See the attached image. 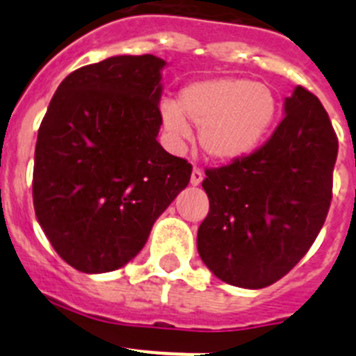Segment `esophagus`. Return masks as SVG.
Here are the masks:
<instances>
[{"label":"esophagus","mask_w":356,"mask_h":356,"mask_svg":"<svg viewBox=\"0 0 356 356\" xmlns=\"http://www.w3.org/2000/svg\"><path fill=\"white\" fill-rule=\"evenodd\" d=\"M201 181H203V171H201L200 168H194L193 169V175H191V185H200Z\"/></svg>","instance_id":"obj_1"}]
</instances>
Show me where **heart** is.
Masks as SVG:
<instances>
[{"label":"heart","mask_w":356,"mask_h":356,"mask_svg":"<svg viewBox=\"0 0 356 356\" xmlns=\"http://www.w3.org/2000/svg\"><path fill=\"white\" fill-rule=\"evenodd\" d=\"M278 97L266 83L244 76H213L191 81L178 103L163 99L162 124L175 143L191 135L188 118L200 127V146L213 162H235L251 155L278 121Z\"/></svg>","instance_id":"obj_1"}]
</instances>
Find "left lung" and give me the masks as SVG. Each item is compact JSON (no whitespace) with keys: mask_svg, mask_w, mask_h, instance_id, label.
Returning <instances> with one entry per match:
<instances>
[{"mask_svg":"<svg viewBox=\"0 0 356 356\" xmlns=\"http://www.w3.org/2000/svg\"><path fill=\"white\" fill-rule=\"evenodd\" d=\"M339 140L325 106L305 87L251 155L207 169L209 216L197 229L201 260L235 287L264 289L303 259L328 216Z\"/></svg>","mask_w":356,"mask_h":356,"instance_id":"1","label":"left lung"}]
</instances>
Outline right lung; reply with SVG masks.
<instances>
[{"label": "right lung", "mask_w": 356, "mask_h": 356, "mask_svg": "<svg viewBox=\"0 0 356 356\" xmlns=\"http://www.w3.org/2000/svg\"><path fill=\"white\" fill-rule=\"evenodd\" d=\"M163 65L155 55L83 65L58 85L40 122L37 221L78 271L108 273L130 262L191 180L193 165L156 140Z\"/></svg>", "instance_id": "1"}]
</instances>
